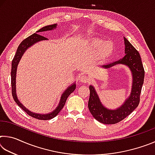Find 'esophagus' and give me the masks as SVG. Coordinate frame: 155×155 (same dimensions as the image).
Segmentation results:
<instances>
[{"label": "esophagus", "instance_id": "34e87169", "mask_svg": "<svg viewBox=\"0 0 155 155\" xmlns=\"http://www.w3.org/2000/svg\"><path fill=\"white\" fill-rule=\"evenodd\" d=\"M78 79H79V81H81V82H82V83H87V82H89V81H90V78H89L87 76H86V75H81L80 77H79V78H78Z\"/></svg>", "mask_w": 155, "mask_h": 155}]
</instances>
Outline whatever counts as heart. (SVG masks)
<instances>
[{
    "label": "heart",
    "instance_id": "obj_1",
    "mask_svg": "<svg viewBox=\"0 0 155 155\" xmlns=\"http://www.w3.org/2000/svg\"><path fill=\"white\" fill-rule=\"evenodd\" d=\"M90 48L94 51H98V56L101 59H104L111 54L114 51L113 44L109 41L104 42L101 40H94L90 43Z\"/></svg>",
    "mask_w": 155,
    "mask_h": 155
}]
</instances>
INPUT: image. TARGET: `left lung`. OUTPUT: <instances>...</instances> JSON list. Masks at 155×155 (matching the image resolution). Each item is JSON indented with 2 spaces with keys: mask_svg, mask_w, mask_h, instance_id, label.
Instances as JSON below:
<instances>
[{
  "mask_svg": "<svg viewBox=\"0 0 155 155\" xmlns=\"http://www.w3.org/2000/svg\"><path fill=\"white\" fill-rule=\"evenodd\" d=\"M125 56L116 61L101 65L109 69L116 65H124L129 68L133 77L132 88L130 96L121 106L115 109H110L102 104L93 85H90V95L88 108L91 114L98 122L104 124H114L122 121L137 108L140 103V96L144 79V69L139 52L124 38Z\"/></svg>",
  "mask_w": 155,
  "mask_h": 155,
  "instance_id": "left-lung-1",
  "label": "left lung"
}]
</instances>
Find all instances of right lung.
<instances>
[{
    "label": "right lung",
    "mask_w": 155,
    "mask_h": 155,
    "mask_svg": "<svg viewBox=\"0 0 155 155\" xmlns=\"http://www.w3.org/2000/svg\"><path fill=\"white\" fill-rule=\"evenodd\" d=\"M57 27V24L48 25L46 27H44L40 30L36 31L35 33H33V35L28 37L27 38H26L25 40H23L22 42L20 44L19 46L18 47L16 53H15L14 59L12 60V72H11V77H12V96L14 100L15 103L19 106L20 108H22L24 111L27 113L28 115H29L30 116L34 117V118L41 120H51L53 118L58 115L60 111L63 109V107H64L65 102L68 97L71 94L73 91L75 90L76 89V83L75 82L73 83L72 85H70L66 90L64 91V92L62 94L61 99L59 101V103L58 106L56 107V109L53 110L52 112L48 113V114H37V113L32 112L28 110L27 108L23 105V104L20 103L19 100L18 98L17 94H16V85H15V81H16V72H17V67L18 65L19 64L21 58L23 54H24L25 52L29 48V47L32 46L34 44L38 43V41H43V40H47L48 39L44 38V37L39 35V33L44 32V31H51L54 30V28H56Z\"/></svg>",
    "instance_id": "right-lung-1"
}]
</instances>
